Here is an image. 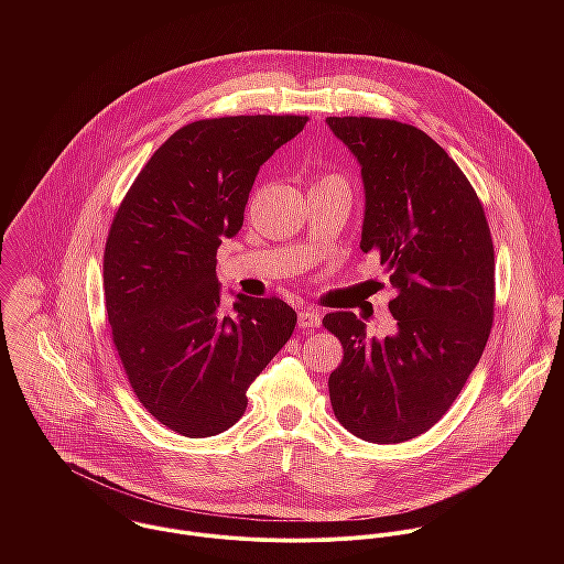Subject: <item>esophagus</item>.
Returning <instances> with one entry per match:
<instances>
[{
    "label": "esophagus",
    "instance_id": "34e87169",
    "mask_svg": "<svg viewBox=\"0 0 564 564\" xmlns=\"http://www.w3.org/2000/svg\"><path fill=\"white\" fill-rule=\"evenodd\" d=\"M322 315L317 308H302L300 311V325L302 327H319Z\"/></svg>",
    "mask_w": 564,
    "mask_h": 564
}]
</instances>
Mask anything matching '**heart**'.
<instances>
[{
	"mask_svg": "<svg viewBox=\"0 0 564 564\" xmlns=\"http://www.w3.org/2000/svg\"><path fill=\"white\" fill-rule=\"evenodd\" d=\"M323 180H340V177H336V175H327V177H323Z\"/></svg>",
	"mask_w": 564,
	"mask_h": 564,
	"instance_id": "b5f03b06",
	"label": "heart"
}]
</instances>
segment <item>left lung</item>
<instances>
[{
	"mask_svg": "<svg viewBox=\"0 0 564 564\" xmlns=\"http://www.w3.org/2000/svg\"><path fill=\"white\" fill-rule=\"evenodd\" d=\"M360 162V249L391 275L398 332L369 338L354 313H329L343 362L329 402L354 436L389 445L427 432L480 362L495 308V253L482 204L447 152L414 126L327 117Z\"/></svg>",
	"mask_w": 564,
	"mask_h": 564,
	"instance_id": "8db88e82",
	"label": "left lung"
}]
</instances>
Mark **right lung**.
Segmentation results:
<instances>
[{
    "label": "right lung",
    "instance_id": "right-lung-1",
    "mask_svg": "<svg viewBox=\"0 0 564 564\" xmlns=\"http://www.w3.org/2000/svg\"><path fill=\"white\" fill-rule=\"evenodd\" d=\"M308 117L249 115L173 132L123 197L104 251L112 340L139 402L169 430L206 438L235 425L247 389L291 338L278 297L221 311L217 249L242 228L260 166Z\"/></svg>",
    "mask_w": 564,
    "mask_h": 564
}]
</instances>
